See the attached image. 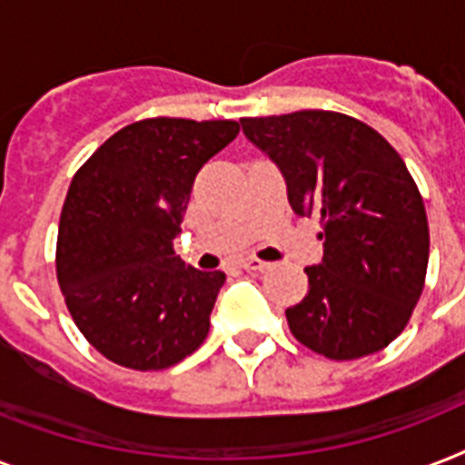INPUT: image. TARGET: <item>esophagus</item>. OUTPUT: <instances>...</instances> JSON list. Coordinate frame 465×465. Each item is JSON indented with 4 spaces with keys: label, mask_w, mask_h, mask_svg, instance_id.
Segmentation results:
<instances>
[{
    "label": "esophagus",
    "mask_w": 465,
    "mask_h": 465,
    "mask_svg": "<svg viewBox=\"0 0 465 465\" xmlns=\"http://www.w3.org/2000/svg\"><path fill=\"white\" fill-rule=\"evenodd\" d=\"M241 268L248 270V272H261V270H268L270 265L268 262L258 261V258H253V255H248V258H243V261H241Z\"/></svg>",
    "instance_id": "34e87169"
}]
</instances>
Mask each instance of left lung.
<instances>
[{"label": "left lung", "mask_w": 465, "mask_h": 465, "mask_svg": "<svg viewBox=\"0 0 465 465\" xmlns=\"http://www.w3.org/2000/svg\"><path fill=\"white\" fill-rule=\"evenodd\" d=\"M282 171L299 217H316L323 261L287 309L292 335L328 360H360L403 332L425 287V203L398 152L361 120L332 111L241 118Z\"/></svg>", "instance_id": "left-lung-1"}]
</instances>
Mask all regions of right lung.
<instances>
[{"label":"right lung","instance_id":"right-lung-1","mask_svg":"<svg viewBox=\"0 0 465 465\" xmlns=\"http://www.w3.org/2000/svg\"><path fill=\"white\" fill-rule=\"evenodd\" d=\"M236 134V120H140L72 178L57 282L84 338L120 367L168 369L207 338L226 275L185 265L173 239L197 171Z\"/></svg>","mask_w":465,"mask_h":465}]
</instances>
